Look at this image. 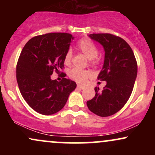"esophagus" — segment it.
<instances>
[{
	"label": "esophagus",
	"mask_w": 155,
	"mask_h": 155,
	"mask_svg": "<svg viewBox=\"0 0 155 155\" xmlns=\"http://www.w3.org/2000/svg\"><path fill=\"white\" fill-rule=\"evenodd\" d=\"M77 87L80 89V90H84V89L85 88L84 86H82V85H80V84H78L77 85Z\"/></svg>",
	"instance_id": "obj_1"
}]
</instances>
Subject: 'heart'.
Masks as SVG:
<instances>
[{
    "label": "heart",
    "mask_w": 155,
    "mask_h": 155,
    "mask_svg": "<svg viewBox=\"0 0 155 155\" xmlns=\"http://www.w3.org/2000/svg\"><path fill=\"white\" fill-rule=\"evenodd\" d=\"M78 49L82 52L89 60H91V63L93 65L97 64L100 61V58L97 56L98 50L97 46L92 41L88 38L81 39L77 44ZM72 51L68 50L66 52L64 58V63L66 65H69L71 63ZM92 76V73L89 71L80 70L78 68H74L69 72V76L73 80L78 83H84L89 77Z\"/></svg>",
    "instance_id": "b5f03b06"
}]
</instances>
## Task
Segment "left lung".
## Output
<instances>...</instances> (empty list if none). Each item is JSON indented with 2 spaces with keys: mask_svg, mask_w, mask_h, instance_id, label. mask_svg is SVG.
I'll list each match as a JSON object with an SVG mask.
<instances>
[{
  "mask_svg": "<svg viewBox=\"0 0 155 155\" xmlns=\"http://www.w3.org/2000/svg\"><path fill=\"white\" fill-rule=\"evenodd\" d=\"M88 36L104 47V65L97 79L106 81V84L101 91L95 87V97L87 105L97 116H111L123 107L132 93L138 71L136 58L129 44L120 37L109 33Z\"/></svg>",
  "mask_w": 155,
  "mask_h": 155,
  "instance_id": "obj_1",
  "label": "left lung"
}]
</instances>
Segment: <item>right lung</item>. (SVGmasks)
<instances>
[{"label": "right lung", "instance_id": "1", "mask_svg": "<svg viewBox=\"0 0 155 155\" xmlns=\"http://www.w3.org/2000/svg\"><path fill=\"white\" fill-rule=\"evenodd\" d=\"M74 38L65 33L38 35L30 39L21 51L17 65L19 90L28 104L41 114L60 111L76 87L75 81L69 79L60 81L51 79L53 71L58 73L63 67Z\"/></svg>", "mask_w": 155, "mask_h": 155}]
</instances>
